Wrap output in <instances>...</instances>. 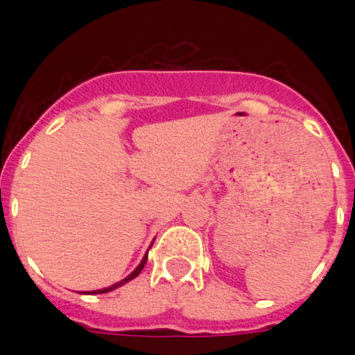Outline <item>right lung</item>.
I'll return each instance as SVG.
<instances>
[{
    "label": "right lung",
    "instance_id": "right-lung-1",
    "mask_svg": "<svg viewBox=\"0 0 355 355\" xmlns=\"http://www.w3.org/2000/svg\"><path fill=\"white\" fill-rule=\"evenodd\" d=\"M145 261H147V254H145L144 256V259H141V261H139V265L138 267H136V269L132 270V272H130V275L127 276V278H123V280H119L118 284H112V286H108V287H105V289H97V291H92V293H88V295H101V293H108V291H114V289H118V287H121V286H125V284H127V282H130V280H134V278H136V276L139 275V272H141V269H144V265H145Z\"/></svg>",
    "mask_w": 355,
    "mask_h": 355
}]
</instances>
